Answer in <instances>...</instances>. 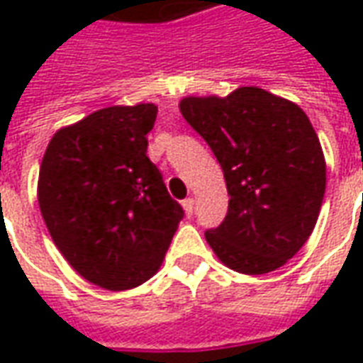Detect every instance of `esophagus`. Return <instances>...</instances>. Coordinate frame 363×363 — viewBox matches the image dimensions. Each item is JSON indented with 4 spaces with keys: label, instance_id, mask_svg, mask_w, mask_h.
Returning a JSON list of instances; mask_svg holds the SVG:
<instances>
[{
    "label": "esophagus",
    "instance_id": "esophagus-1",
    "mask_svg": "<svg viewBox=\"0 0 363 363\" xmlns=\"http://www.w3.org/2000/svg\"><path fill=\"white\" fill-rule=\"evenodd\" d=\"M182 208H184L186 216H192L194 213V198H184L182 200Z\"/></svg>",
    "mask_w": 363,
    "mask_h": 363
}]
</instances>
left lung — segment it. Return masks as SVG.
Returning <instances> with one entry per match:
<instances>
[{
    "mask_svg": "<svg viewBox=\"0 0 363 363\" xmlns=\"http://www.w3.org/2000/svg\"><path fill=\"white\" fill-rule=\"evenodd\" d=\"M179 108L212 147L228 184V216L206 231L216 257L249 276L284 267L313 233L327 186L307 114L260 87L184 96Z\"/></svg>",
    "mask_w": 363,
    "mask_h": 363,
    "instance_id": "1",
    "label": "left lung"
}]
</instances>
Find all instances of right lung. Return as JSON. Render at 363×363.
Segmentation results:
<instances>
[{"label":"right lung","mask_w":363,"mask_h":363,"mask_svg":"<svg viewBox=\"0 0 363 363\" xmlns=\"http://www.w3.org/2000/svg\"><path fill=\"white\" fill-rule=\"evenodd\" d=\"M157 106H106L60 128L38 173V206L54 245L75 272L111 291L157 272L182 220L147 138Z\"/></svg>","instance_id":"obj_1"}]
</instances>
